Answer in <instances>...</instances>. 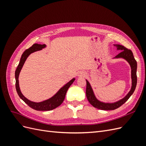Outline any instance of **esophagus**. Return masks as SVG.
I'll return each mask as SVG.
<instances>
[{
	"instance_id": "34e87169",
	"label": "esophagus",
	"mask_w": 146,
	"mask_h": 146,
	"mask_svg": "<svg viewBox=\"0 0 146 146\" xmlns=\"http://www.w3.org/2000/svg\"><path fill=\"white\" fill-rule=\"evenodd\" d=\"M85 75V73L84 72H80L78 74V77H82V76H84Z\"/></svg>"
}]
</instances>
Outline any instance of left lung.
I'll return each instance as SVG.
<instances>
[{"label": "left lung", "instance_id": "8db88e82", "mask_svg": "<svg viewBox=\"0 0 146 146\" xmlns=\"http://www.w3.org/2000/svg\"><path fill=\"white\" fill-rule=\"evenodd\" d=\"M117 48V50H121L119 54L117 55L113 58H123L126 60L130 66L131 68V87L130 91L128 94L122 98L115 102L109 103V102H101L97 99L96 97L93 90L90 85V82L87 80L86 81V94L88 100L89 102L94 107L98 108L102 110H114L122 105L124 104L125 102L130 98V97L133 94L135 91V90L136 86L137 83V76H136V70H137V62L135 60L134 56L132 52L124 46H121L120 44H114Z\"/></svg>", "mask_w": 146, "mask_h": 146}]
</instances>
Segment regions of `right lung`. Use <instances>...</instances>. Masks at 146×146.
<instances>
[{
    "label": "right lung",
    "instance_id": "obj_1",
    "mask_svg": "<svg viewBox=\"0 0 146 146\" xmlns=\"http://www.w3.org/2000/svg\"><path fill=\"white\" fill-rule=\"evenodd\" d=\"M46 47V44H34L30 47L28 49L24 51V52L21 56V58L19 61V63L17 66V69L15 71V79H16V89L17 92V94L19 96V98L23 100L25 104H27L30 107L32 108L37 110V111H49V110H54L58 107L61 104L65 98V96L67 92L68 88L70 86L72 85L76 78H73L72 80H70L69 82L61 87L58 91L53 96L52 98L45 100L39 102H32L28 99L22 94L19 85V76L21 70L23 68L25 61L28 58V56L32 53L36 52L38 50H41L42 48Z\"/></svg>",
    "mask_w": 146,
    "mask_h": 146
}]
</instances>
